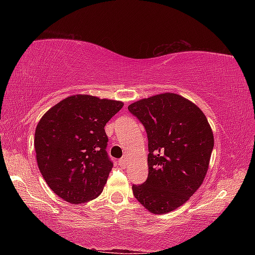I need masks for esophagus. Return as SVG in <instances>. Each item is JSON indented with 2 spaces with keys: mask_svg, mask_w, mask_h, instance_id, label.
Instances as JSON below:
<instances>
[{
  "mask_svg": "<svg viewBox=\"0 0 255 255\" xmlns=\"http://www.w3.org/2000/svg\"><path fill=\"white\" fill-rule=\"evenodd\" d=\"M119 164H120V165H122V166H126L127 158H126V157H123V158L119 161Z\"/></svg>",
  "mask_w": 255,
  "mask_h": 255,
  "instance_id": "obj_1",
  "label": "esophagus"
}]
</instances>
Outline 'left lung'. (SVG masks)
Here are the masks:
<instances>
[{"label": "left lung", "instance_id": "left-lung-1", "mask_svg": "<svg viewBox=\"0 0 255 255\" xmlns=\"http://www.w3.org/2000/svg\"><path fill=\"white\" fill-rule=\"evenodd\" d=\"M128 110L144 125L148 138V176L132 185L139 204L152 214L179 208L204 182L214 133L204 112L180 94L141 99Z\"/></svg>", "mask_w": 255, "mask_h": 255}]
</instances>
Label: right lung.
<instances>
[{
	"instance_id": "obj_1",
	"label": "right lung",
	"mask_w": 255,
	"mask_h": 255,
	"mask_svg": "<svg viewBox=\"0 0 255 255\" xmlns=\"http://www.w3.org/2000/svg\"><path fill=\"white\" fill-rule=\"evenodd\" d=\"M124 103L89 94L64 99L42 116L34 131L38 167L49 188L67 202L100 196L114 164L106 152V124Z\"/></svg>"
}]
</instances>
